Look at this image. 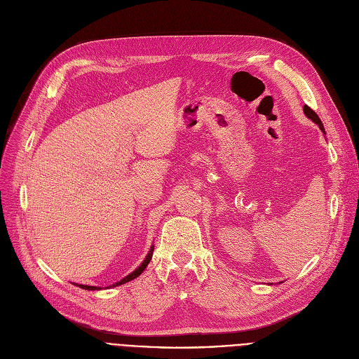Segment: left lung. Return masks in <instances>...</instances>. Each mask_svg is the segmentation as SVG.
Returning a JSON list of instances; mask_svg holds the SVG:
<instances>
[{
  "label": "left lung",
  "instance_id": "left-lung-1",
  "mask_svg": "<svg viewBox=\"0 0 359 359\" xmlns=\"http://www.w3.org/2000/svg\"><path fill=\"white\" fill-rule=\"evenodd\" d=\"M304 114L309 118V120H313L317 126L320 128V130L325 135V130H324V126H323V123H321V120H320V117L316 114V111H313L311 110V108L308 107V105H304Z\"/></svg>",
  "mask_w": 359,
  "mask_h": 359
}]
</instances>
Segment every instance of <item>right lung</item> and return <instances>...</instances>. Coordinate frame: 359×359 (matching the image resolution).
I'll use <instances>...</instances> for the list:
<instances>
[{
	"mask_svg": "<svg viewBox=\"0 0 359 359\" xmlns=\"http://www.w3.org/2000/svg\"><path fill=\"white\" fill-rule=\"evenodd\" d=\"M152 252H154V245L151 246V249L148 251V254H147V257H145V259L141 262V266H139L137 269H135L130 274H128L126 277H123L120 282H116V283H113L110 287H116V286H120V285H124V283H128V282H130V280H133V278H136L137 276H141L142 273H144V270L147 269V266L149 264V261H151V258H152ZM76 286H79L81 289H85V290H100V289H102V287H100V286H88V285H77L76 283Z\"/></svg>",
	"mask_w": 359,
	"mask_h": 359,
	"instance_id": "add662e5",
	"label": "right lung"
}]
</instances>
